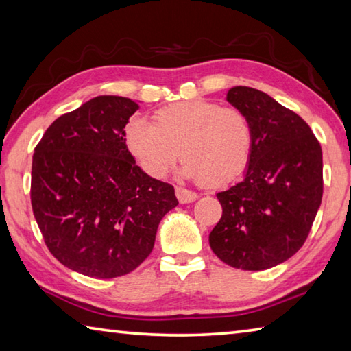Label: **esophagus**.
Listing matches in <instances>:
<instances>
[{"instance_id":"obj_1","label":"esophagus","mask_w":351,"mask_h":351,"mask_svg":"<svg viewBox=\"0 0 351 351\" xmlns=\"http://www.w3.org/2000/svg\"><path fill=\"white\" fill-rule=\"evenodd\" d=\"M176 198L180 201L181 204H187V203H192L198 198V195L192 192V190H187V189H182V187H176Z\"/></svg>"}]
</instances>
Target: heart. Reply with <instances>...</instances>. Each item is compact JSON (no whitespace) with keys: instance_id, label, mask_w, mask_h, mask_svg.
Wrapping results in <instances>:
<instances>
[{"instance_id":"obj_1","label":"heart","mask_w":351,"mask_h":351,"mask_svg":"<svg viewBox=\"0 0 351 351\" xmlns=\"http://www.w3.org/2000/svg\"><path fill=\"white\" fill-rule=\"evenodd\" d=\"M125 141L148 175H165L175 161L184 159L180 175L221 186L247 167L254 132L245 112L207 100H189L165 106L154 123L133 119Z\"/></svg>"}]
</instances>
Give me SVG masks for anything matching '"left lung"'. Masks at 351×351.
I'll use <instances>...</instances> for the list:
<instances>
[{
  "instance_id": "1",
  "label": "left lung",
  "mask_w": 351,
  "mask_h": 351,
  "mask_svg": "<svg viewBox=\"0 0 351 351\" xmlns=\"http://www.w3.org/2000/svg\"><path fill=\"white\" fill-rule=\"evenodd\" d=\"M226 100L251 121L254 145L243 180L217 193L223 215L209 245L232 268L269 269L310 234L322 203V148L304 119L263 91L234 86Z\"/></svg>"
}]
</instances>
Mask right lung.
I'll list each match as a JSON object with an SVG mask.
<instances>
[{
  "mask_svg": "<svg viewBox=\"0 0 351 351\" xmlns=\"http://www.w3.org/2000/svg\"><path fill=\"white\" fill-rule=\"evenodd\" d=\"M138 102L97 96L51 123L35 147L31 201L51 254L66 268L114 278L138 268L175 189L136 165L125 142Z\"/></svg>",
  "mask_w": 351,
  "mask_h": 351,
  "instance_id": "obj_1",
  "label": "right lung"
}]
</instances>
